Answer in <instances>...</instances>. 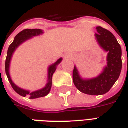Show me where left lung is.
<instances>
[{"label":"left lung","instance_id":"8db88e82","mask_svg":"<svg viewBox=\"0 0 128 128\" xmlns=\"http://www.w3.org/2000/svg\"><path fill=\"white\" fill-rule=\"evenodd\" d=\"M96 29L95 37L99 46L108 53L107 66L98 77L90 80L82 79L75 66L72 72L76 88L82 92L90 95H102L109 91L119 78L122 68L121 48L114 36L102 26H96Z\"/></svg>","mask_w":128,"mask_h":128}]
</instances>
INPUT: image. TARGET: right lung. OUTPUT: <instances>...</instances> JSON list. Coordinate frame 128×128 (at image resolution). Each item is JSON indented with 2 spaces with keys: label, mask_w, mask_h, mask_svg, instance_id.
Instances as JSON below:
<instances>
[{
  "label": "right lung",
  "mask_w": 128,
  "mask_h": 128,
  "mask_svg": "<svg viewBox=\"0 0 128 128\" xmlns=\"http://www.w3.org/2000/svg\"><path fill=\"white\" fill-rule=\"evenodd\" d=\"M42 34H43V32L41 29H24L23 31L20 32L15 37L14 42L10 44V47H9L8 50H7V58H6V61H5V72H6V75H7V78L9 80V82L11 84V85L12 86L14 90L18 94H20V95L22 96H24V97L26 96H29V99H36V98H39V97H43V96H46L49 93L50 88H51V86H52V77H53V73L56 71L57 66L62 62V58L59 59L55 64L50 65V66L48 67V83L44 88L42 89H40V90H38L37 91L32 92H30L28 90H25L24 89L19 88V87H18L13 82L10 75V61H11L13 53H14L16 49L22 43L25 42L27 40L32 38V37L37 36H39V35Z\"/></svg>",
  "instance_id": "right-lung-1"
}]
</instances>
